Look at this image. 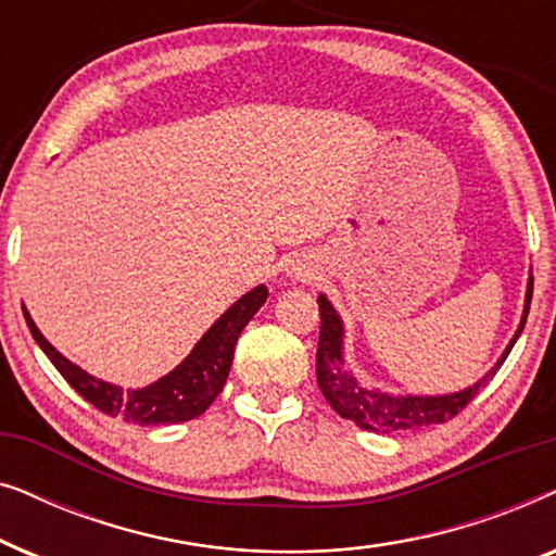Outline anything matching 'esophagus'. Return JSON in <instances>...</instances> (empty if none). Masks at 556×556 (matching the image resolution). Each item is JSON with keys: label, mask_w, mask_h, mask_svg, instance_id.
Masks as SVG:
<instances>
[{"label": "esophagus", "mask_w": 556, "mask_h": 556, "mask_svg": "<svg viewBox=\"0 0 556 556\" xmlns=\"http://www.w3.org/2000/svg\"><path fill=\"white\" fill-rule=\"evenodd\" d=\"M291 273H293L295 280H311V278H314V273L306 270V268H293Z\"/></svg>", "instance_id": "obj_1"}]
</instances>
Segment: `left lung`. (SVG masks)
<instances>
[{"mask_svg": "<svg viewBox=\"0 0 556 556\" xmlns=\"http://www.w3.org/2000/svg\"><path fill=\"white\" fill-rule=\"evenodd\" d=\"M531 293H534V276H529L527 283V301H523V316L514 339L508 341L506 352L501 359L493 364V369L483 379H478L468 390L453 394H438V397H417V394H387L382 390H369L356 382L352 371L344 367V352H341V341H344V324L326 295H318V314H321V331H318V352H316V379L318 390L344 420H352L362 430L371 432H400L415 430L425 425H440L453 420L468 402L476 397L478 390H483L491 382L493 375L506 362L516 339L521 337L523 324L529 316Z\"/></svg>", "mask_w": 556, "mask_h": 556, "instance_id": "left-lung-1", "label": "left lung"}]
</instances>
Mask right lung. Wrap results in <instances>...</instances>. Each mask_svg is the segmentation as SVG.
Returning a JSON list of instances; mask_svg holds the SVG:
<instances>
[{"label":"right lung","mask_w":556,"mask_h":556,"mask_svg":"<svg viewBox=\"0 0 556 556\" xmlns=\"http://www.w3.org/2000/svg\"><path fill=\"white\" fill-rule=\"evenodd\" d=\"M265 299H268V288L257 286L242 295L240 301H235L210 326L207 333L197 341L192 352H189L187 359L177 369H172L169 375L156 379L149 387H141V390H124L118 384L90 377L78 364L67 362L42 337L25 306H22V314H25L29 333H33L42 352L48 354V359L55 364L60 375L65 377V382L96 409L134 425H172L200 417L215 402L217 394L223 392L225 379L230 375L235 344H238L240 331L257 314V308L263 306Z\"/></svg>","instance_id":"add662e5"}]
</instances>
